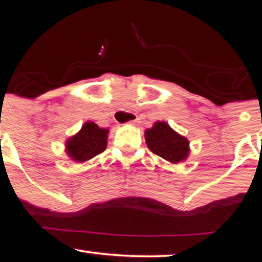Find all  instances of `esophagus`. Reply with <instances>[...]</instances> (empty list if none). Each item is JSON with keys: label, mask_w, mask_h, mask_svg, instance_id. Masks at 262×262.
<instances>
[{"label": "esophagus", "mask_w": 262, "mask_h": 262, "mask_svg": "<svg viewBox=\"0 0 262 262\" xmlns=\"http://www.w3.org/2000/svg\"><path fill=\"white\" fill-rule=\"evenodd\" d=\"M129 124H132V126H135V127L139 126V124H140V119H135V120L130 121Z\"/></svg>", "instance_id": "obj_1"}]
</instances>
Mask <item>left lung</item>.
<instances>
[{
  "mask_svg": "<svg viewBox=\"0 0 262 262\" xmlns=\"http://www.w3.org/2000/svg\"><path fill=\"white\" fill-rule=\"evenodd\" d=\"M145 140L147 147L154 154L171 164L185 161L190 154L189 140L173 130L168 123L163 121H158L152 128L146 129Z\"/></svg>",
  "mask_w": 262,
  "mask_h": 262,
  "instance_id": "left-lung-1",
  "label": "left lung"
}]
</instances>
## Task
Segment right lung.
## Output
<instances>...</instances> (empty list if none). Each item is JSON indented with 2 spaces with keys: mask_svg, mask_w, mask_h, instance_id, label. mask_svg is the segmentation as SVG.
Wrapping results in <instances>:
<instances>
[{
  "mask_svg": "<svg viewBox=\"0 0 262 262\" xmlns=\"http://www.w3.org/2000/svg\"><path fill=\"white\" fill-rule=\"evenodd\" d=\"M109 129L99 128L93 121H88L80 130L65 141V152L76 163H85L102 153L108 145Z\"/></svg>",
  "mask_w": 262,
  "mask_h": 262,
  "instance_id": "add662e5",
  "label": "right lung"
}]
</instances>
